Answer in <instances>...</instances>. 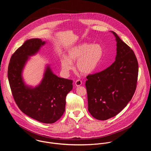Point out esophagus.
<instances>
[{
    "instance_id": "1",
    "label": "esophagus",
    "mask_w": 151,
    "mask_h": 151,
    "mask_svg": "<svg viewBox=\"0 0 151 151\" xmlns=\"http://www.w3.org/2000/svg\"><path fill=\"white\" fill-rule=\"evenodd\" d=\"M81 84H82V81L80 80H77L75 82V85L77 86H81Z\"/></svg>"
}]
</instances>
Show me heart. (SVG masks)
I'll use <instances>...</instances> for the list:
<instances>
[{
  "label": "heart",
  "mask_w": 151,
  "mask_h": 151,
  "mask_svg": "<svg viewBox=\"0 0 151 151\" xmlns=\"http://www.w3.org/2000/svg\"><path fill=\"white\" fill-rule=\"evenodd\" d=\"M103 54V47L99 44H80L68 50V57H62V68L64 72L68 73L73 68L72 63L77 62V69L81 74H90L97 68Z\"/></svg>",
  "instance_id": "obj_1"
}]
</instances>
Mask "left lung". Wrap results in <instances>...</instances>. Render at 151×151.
Returning a JSON list of instances; mask_svg holds the SVG:
<instances>
[{
	"label": "left lung",
	"instance_id": "1",
	"mask_svg": "<svg viewBox=\"0 0 151 151\" xmlns=\"http://www.w3.org/2000/svg\"><path fill=\"white\" fill-rule=\"evenodd\" d=\"M117 42L116 60L104 70L86 76L88 111L106 120L119 113L132 99L137 88L138 63L134 51L113 31Z\"/></svg>",
	"mask_w": 151,
	"mask_h": 151
}]
</instances>
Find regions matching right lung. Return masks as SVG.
<instances>
[{
  "label": "right lung",
  "instance_id": "1",
  "mask_svg": "<svg viewBox=\"0 0 151 151\" xmlns=\"http://www.w3.org/2000/svg\"><path fill=\"white\" fill-rule=\"evenodd\" d=\"M41 39L27 40L12 55L8 67V79L12 93L19 108L28 116L43 123L60 119L65 111V97L73 88V80L60 78L47 67L41 84L26 86L22 73L28 56L36 53L45 44Z\"/></svg>",
  "mask_w": 151,
  "mask_h": 151
}]
</instances>
